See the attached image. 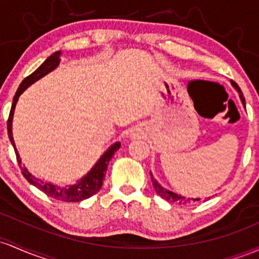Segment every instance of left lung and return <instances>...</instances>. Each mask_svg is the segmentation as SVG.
<instances>
[{
	"label": "left lung",
	"instance_id": "8db88e82",
	"mask_svg": "<svg viewBox=\"0 0 259 259\" xmlns=\"http://www.w3.org/2000/svg\"><path fill=\"white\" fill-rule=\"evenodd\" d=\"M231 84L235 87V90L238 92V96H240V99H241V102H242L243 107H246L245 97H243V95H242V92H241L240 87H238L237 83H235L234 81H231ZM150 175H151L152 186H153V188H155V192L157 193V194L160 195L161 198L166 199L167 201H171V203L181 204V205H187V204L193 203V201H199V200H200V198H186V197H183V195L177 194V193L172 192V190H168V189L163 188V187H162L161 184L158 183V182L156 181L155 178H153V176H152L151 172H150Z\"/></svg>",
	"mask_w": 259,
	"mask_h": 259
}]
</instances>
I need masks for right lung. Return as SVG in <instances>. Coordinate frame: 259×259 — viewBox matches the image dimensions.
Here are the masks:
<instances>
[{
	"mask_svg": "<svg viewBox=\"0 0 259 259\" xmlns=\"http://www.w3.org/2000/svg\"><path fill=\"white\" fill-rule=\"evenodd\" d=\"M60 56H61V51H55L54 54H51L49 58L47 59L40 66L38 67L33 73H30L28 77H25L22 83L19 84L18 90H17L16 95L13 97V103L12 107H11V112H10V116H8V121H7V130H8V138H10L11 144L13 145L14 152H16L17 156V161L18 163H22L21 157H19V153L16 149V144H14L13 140V135H12V121H13V114H14V109H16V104L18 102L19 96L27 90L30 84H33L34 82H36L38 79H40L41 77H44L45 75L51 72L59 66L60 64ZM120 147V143H114L113 145H110L109 147L107 149V151L103 153V155L99 157V160L96 162L95 166L90 169V172H87L81 180H78L75 184H71V186H66V187H60L56 186V184L50 183V182H45L36 178L35 176H33L32 173L28 171L27 168H22V173H23L24 178L29 182L30 184L35 186L36 188L40 189L41 192H44L45 194L49 195V197L58 199V200L61 201H81L84 200V199H88L92 195H95L96 193L98 192L99 189L102 188V184H103V180L104 176H106L107 168H108V163L109 161L112 160L113 155L116 150H119Z\"/></svg>",
	"mask_w": 259,
	"mask_h": 259,
	"instance_id": "right-lung-1",
	"label": "right lung"
}]
</instances>
